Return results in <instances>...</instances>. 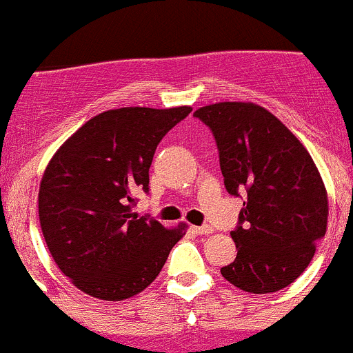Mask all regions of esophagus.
I'll use <instances>...</instances> for the list:
<instances>
[{
    "label": "esophagus",
    "instance_id": "obj_1",
    "mask_svg": "<svg viewBox=\"0 0 353 353\" xmlns=\"http://www.w3.org/2000/svg\"><path fill=\"white\" fill-rule=\"evenodd\" d=\"M194 232L197 233V235H209V233H212L214 230H212V226L209 225H202V226H194Z\"/></svg>",
    "mask_w": 353,
    "mask_h": 353
}]
</instances>
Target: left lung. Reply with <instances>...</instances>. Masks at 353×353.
<instances>
[{
    "label": "left lung",
    "mask_w": 353,
    "mask_h": 353,
    "mask_svg": "<svg viewBox=\"0 0 353 353\" xmlns=\"http://www.w3.org/2000/svg\"><path fill=\"white\" fill-rule=\"evenodd\" d=\"M219 151L228 194L247 199L232 232L236 257L225 280L249 294L294 283L326 233L327 194L302 142L263 106L216 103L199 108Z\"/></svg>",
    "instance_id": "left-lung-1"
}]
</instances>
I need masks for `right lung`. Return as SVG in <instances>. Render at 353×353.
Masks as SVG:
<instances>
[{
	"label": "right lung",
	"instance_id": "obj_1",
	"mask_svg": "<svg viewBox=\"0 0 353 353\" xmlns=\"http://www.w3.org/2000/svg\"><path fill=\"white\" fill-rule=\"evenodd\" d=\"M190 106L118 108L83 123L48 163L39 221L54 263L83 294L125 300L148 288L185 235L132 212L149 192V168L161 139Z\"/></svg>",
	"mask_w": 353,
	"mask_h": 353
}]
</instances>
